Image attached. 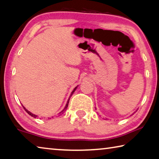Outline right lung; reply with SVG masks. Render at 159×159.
Wrapping results in <instances>:
<instances>
[{
    "instance_id": "add662e5",
    "label": "right lung",
    "mask_w": 159,
    "mask_h": 159,
    "mask_svg": "<svg viewBox=\"0 0 159 159\" xmlns=\"http://www.w3.org/2000/svg\"><path fill=\"white\" fill-rule=\"evenodd\" d=\"M77 87H75V89H74V90L73 91H72V93H71V95H72V93H73L74 92H75V89H77ZM69 100H70V98H69V99H68V101H67V104H66V107H65V108H64V110H66V109H67V106H68V103H69ZM23 108H25V111L26 112H27V113L29 114V115H30V116H32V117H34V118H36V117H37V116H36V115H34V114H33V113H31V112H30V111H27V109H26L25 107H24V106H23ZM64 110L63 111H61V113H60V115H61V114H62V113H63V111H64Z\"/></svg>"
}]
</instances>
